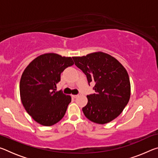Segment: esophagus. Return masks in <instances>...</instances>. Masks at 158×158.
<instances>
[{
    "label": "esophagus",
    "mask_w": 158,
    "mask_h": 158,
    "mask_svg": "<svg viewBox=\"0 0 158 158\" xmlns=\"http://www.w3.org/2000/svg\"><path fill=\"white\" fill-rule=\"evenodd\" d=\"M80 96V94L79 95H72V97H73V98H77L78 97H79Z\"/></svg>",
    "instance_id": "1"
}]
</instances>
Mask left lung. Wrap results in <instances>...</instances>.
<instances>
[{
  "label": "left lung",
  "mask_w": 158,
  "mask_h": 158,
  "mask_svg": "<svg viewBox=\"0 0 158 158\" xmlns=\"http://www.w3.org/2000/svg\"><path fill=\"white\" fill-rule=\"evenodd\" d=\"M73 58L89 83H95V93L87 95L88 103L82 108L85 116L98 124L112 121L130 100L131 87L127 70L114 57L102 52Z\"/></svg>",
  "instance_id": "obj_1"
}]
</instances>
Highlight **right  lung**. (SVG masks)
I'll use <instances>...</instances> for the list:
<instances>
[{
  "instance_id": "right-lung-1",
  "label": "right lung",
  "mask_w": 158,
  "mask_h": 158,
  "mask_svg": "<svg viewBox=\"0 0 158 158\" xmlns=\"http://www.w3.org/2000/svg\"><path fill=\"white\" fill-rule=\"evenodd\" d=\"M73 65L71 57L47 53L35 58L23 72L19 84L21 102L39 124L52 126L65 116L71 97L57 91L56 85L64 69Z\"/></svg>"
}]
</instances>
